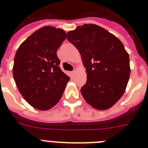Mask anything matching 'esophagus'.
I'll return each mask as SVG.
<instances>
[{
	"instance_id": "34e87169",
	"label": "esophagus",
	"mask_w": 148,
	"mask_h": 148,
	"mask_svg": "<svg viewBox=\"0 0 148 148\" xmlns=\"http://www.w3.org/2000/svg\"><path fill=\"white\" fill-rule=\"evenodd\" d=\"M75 73H76V71H73L70 72V74H71V75H74V74H75Z\"/></svg>"
}]
</instances>
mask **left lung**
Here are the masks:
<instances>
[{
    "label": "left lung",
    "mask_w": 148,
    "mask_h": 148,
    "mask_svg": "<svg viewBox=\"0 0 148 148\" xmlns=\"http://www.w3.org/2000/svg\"><path fill=\"white\" fill-rule=\"evenodd\" d=\"M66 38L79 50L86 68L87 80L80 90L85 101L100 110L114 106L125 92L131 71L122 42L94 24L78 26Z\"/></svg>",
    "instance_id": "left-lung-1"
}]
</instances>
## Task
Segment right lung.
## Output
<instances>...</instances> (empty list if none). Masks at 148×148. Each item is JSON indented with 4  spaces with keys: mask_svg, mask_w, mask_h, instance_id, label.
<instances>
[{
    "mask_svg": "<svg viewBox=\"0 0 148 148\" xmlns=\"http://www.w3.org/2000/svg\"><path fill=\"white\" fill-rule=\"evenodd\" d=\"M62 28L44 26L19 46L15 55L13 78L27 102L40 110L59 102L70 78L61 70L57 50L65 39Z\"/></svg>",
    "mask_w": 148,
    "mask_h": 148,
    "instance_id": "right-lung-1",
    "label": "right lung"
}]
</instances>
